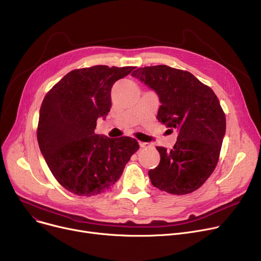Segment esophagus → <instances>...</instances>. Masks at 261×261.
<instances>
[{
	"instance_id": "1",
	"label": "esophagus",
	"mask_w": 261,
	"mask_h": 261,
	"mask_svg": "<svg viewBox=\"0 0 261 261\" xmlns=\"http://www.w3.org/2000/svg\"><path fill=\"white\" fill-rule=\"evenodd\" d=\"M140 146H141L142 148H149V147H151V144L145 143V142H140Z\"/></svg>"
}]
</instances>
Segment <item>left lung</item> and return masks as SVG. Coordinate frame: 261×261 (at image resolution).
<instances>
[{"instance_id":"1","label":"left lung","mask_w":261,"mask_h":261,"mask_svg":"<svg viewBox=\"0 0 261 261\" xmlns=\"http://www.w3.org/2000/svg\"><path fill=\"white\" fill-rule=\"evenodd\" d=\"M132 75L158 93V120L179 132L172 149L156 147L160 164L148 171L152 185L171 195L193 193L220 156L226 119L218 97L191 73L168 65L139 67Z\"/></svg>"}]
</instances>
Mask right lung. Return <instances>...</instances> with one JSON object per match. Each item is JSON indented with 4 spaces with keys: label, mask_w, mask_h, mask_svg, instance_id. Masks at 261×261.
Wrapping results in <instances>:
<instances>
[{
    "label": "right lung",
    "mask_w": 261,
    "mask_h": 261,
    "mask_svg": "<svg viewBox=\"0 0 261 261\" xmlns=\"http://www.w3.org/2000/svg\"><path fill=\"white\" fill-rule=\"evenodd\" d=\"M134 68H77L45 95L40 108L38 144L55 179L74 195L91 197L113 186L140 148L129 136L113 140L95 132L97 118L110 112L113 85Z\"/></svg>",
    "instance_id": "add662e5"
}]
</instances>
